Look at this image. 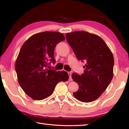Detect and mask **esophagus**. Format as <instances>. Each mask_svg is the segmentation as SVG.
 <instances>
[{"label":"esophagus","mask_w":129,"mask_h":129,"mask_svg":"<svg viewBox=\"0 0 129 129\" xmlns=\"http://www.w3.org/2000/svg\"><path fill=\"white\" fill-rule=\"evenodd\" d=\"M68 75H69V81H72L73 80H72V73L71 72H68Z\"/></svg>","instance_id":"34e87169"}]
</instances>
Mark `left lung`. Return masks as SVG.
Returning a JSON list of instances; mask_svg holds the SVG:
<instances>
[{"mask_svg":"<svg viewBox=\"0 0 129 129\" xmlns=\"http://www.w3.org/2000/svg\"><path fill=\"white\" fill-rule=\"evenodd\" d=\"M78 60L85 62L84 73L72 75L79 85L74 96L81 102L88 103L97 99L111 82L113 77V54L102 38L84 30L66 35Z\"/></svg>","mask_w":129,"mask_h":129,"instance_id":"8db88e82","label":"left lung"}]
</instances>
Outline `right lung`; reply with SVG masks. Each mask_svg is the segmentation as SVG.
<instances>
[{
  "label": "right lung",
  "instance_id": "right-lung-1",
  "mask_svg": "<svg viewBox=\"0 0 129 129\" xmlns=\"http://www.w3.org/2000/svg\"><path fill=\"white\" fill-rule=\"evenodd\" d=\"M65 40L57 32H43L33 35L23 44L15 64L19 85L34 100H42L51 95L56 84L69 79L65 71L48 69L55 63V46Z\"/></svg>",
  "mask_w": 129,
  "mask_h": 129
}]
</instances>
